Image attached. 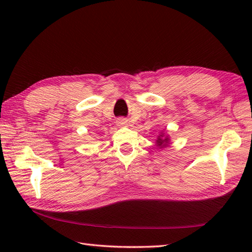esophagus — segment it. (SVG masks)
Here are the masks:
<instances>
[{
	"label": "esophagus",
	"instance_id": "obj_1",
	"mask_svg": "<svg viewBox=\"0 0 252 252\" xmlns=\"http://www.w3.org/2000/svg\"><path fill=\"white\" fill-rule=\"evenodd\" d=\"M117 125H118V126H120V127L126 126H127V120L125 119V118H120V119L117 120Z\"/></svg>",
	"mask_w": 252,
	"mask_h": 252
}]
</instances>
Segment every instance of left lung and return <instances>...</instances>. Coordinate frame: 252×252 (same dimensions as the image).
<instances>
[{
	"label": "left lung",
	"mask_w": 252,
	"mask_h": 252,
	"mask_svg": "<svg viewBox=\"0 0 252 252\" xmlns=\"http://www.w3.org/2000/svg\"><path fill=\"white\" fill-rule=\"evenodd\" d=\"M171 140H170V136L168 134H165V130L160 132V134L157 136V140H156V146L159 149H162L169 146Z\"/></svg>",
	"instance_id": "obj_1"
}]
</instances>
